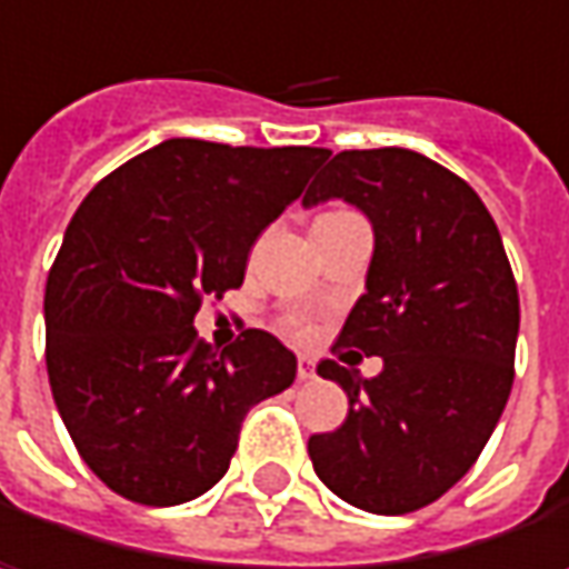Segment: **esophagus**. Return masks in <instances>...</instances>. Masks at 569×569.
I'll list each match as a JSON object with an SVG mask.
<instances>
[{"label":"esophagus","instance_id":"esophagus-1","mask_svg":"<svg viewBox=\"0 0 569 569\" xmlns=\"http://www.w3.org/2000/svg\"><path fill=\"white\" fill-rule=\"evenodd\" d=\"M296 376H299V382L316 379V366H312V359H309V356H299V362H296Z\"/></svg>","mask_w":569,"mask_h":569}]
</instances>
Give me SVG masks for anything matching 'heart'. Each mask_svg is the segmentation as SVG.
<instances>
[{"label": "heart", "mask_w": 569, "mask_h": 569, "mask_svg": "<svg viewBox=\"0 0 569 569\" xmlns=\"http://www.w3.org/2000/svg\"><path fill=\"white\" fill-rule=\"evenodd\" d=\"M296 329H299V332H302V326H299V322H296Z\"/></svg>", "instance_id": "heart-1"}]
</instances>
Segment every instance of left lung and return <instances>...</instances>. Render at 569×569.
I'll return each mask as SVG.
<instances>
[{"instance_id": "obj_1", "label": "left lung", "mask_w": 569, "mask_h": 569, "mask_svg": "<svg viewBox=\"0 0 569 569\" xmlns=\"http://www.w3.org/2000/svg\"><path fill=\"white\" fill-rule=\"evenodd\" d=\"M326 200L372 223L366 292L336 346L382 356V372L362 379L352 362H319L349 415L309 438V458L352 508L418 511L471 471L508 405L520 329L511 263L481 197L418 151L336 154L302 207Z\"/></svg>"}]
</instances>
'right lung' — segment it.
Instances as JSON below:
<instances>
[{
  "label": "right lung",
  "instance_id": "right-lung-1",
  "mask_svg": "<svg viewBox=\"0 0 569 569\" xmlns=\"http://www.w3.org/2000/svg\"><path fill=\"white\" fill-rule=\"evenodd\" d=\"M322 158L171 138L74 210L46 283V366L78 455L114 495L200 498L227 475L250 405L292 386L277 336L247 329L217 352L193 316L243 283L250 247Z\"/></svg>",
  "mask_w": 569,
  "mask_h": 569
}]
</instances>
